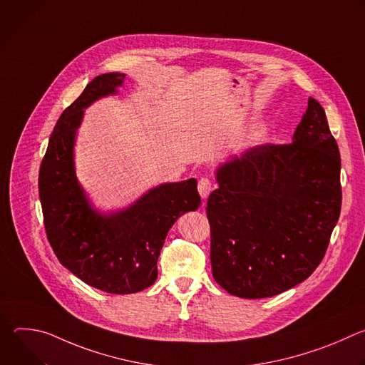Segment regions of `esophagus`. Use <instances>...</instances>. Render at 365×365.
Instances as JSON below:
<instances>
[{
    "instance_id": "34e87169",
    "label": "esophagus",
    "mask_w": 365,
    "mask_h": 365,
    "mask_svg": "<svg viewBox=\"0 0 365 365\" xmlns=\"http://www.w3.org/2000/svg\"><path fill=\"white\" fill-rule=\"evenodd\" d=\"M212 189H214V186H212V182L210 179L200 178V180L197 182V192L202 196V199H206L207 196H210Z\"/></svg>"
}]
</instances>
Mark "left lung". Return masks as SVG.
Here are the masks:
<instances>
[{
  "mask_svg": "<svg viewBox=\"0 0 365 365\" xmlns=\"http://www.w3.org/2000/svg\"><path fill=\"white\" fill-rule=\"evenodd\" d=\"M339 175L338 144L314 98L290 144L258 145L221 163L206 206L215 282L244 299L304 282L339 218Z\"/></svg>",
  "mask_w": 365,
  "mask_h": 365,
  "instance_id": "8db88e82",
  "label": "left lung"
}]
</instances>
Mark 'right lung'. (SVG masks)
I'll return each mask as SVG.
<instances>
[{"label": "right lung", "mask_w": 365, "mask_h": 365, "mask_svg": "<svg viewBox=\"0 0 365 365\" xmlns=\"http://www.w3.org/2000/svg\"><path fill=\"white\" fill-rule=\"evenodd\" d=\"M124 73L92 79L58 120L38 173L47 240L62 266L86 284L128 294L158 279V259L176 220L200 205L196 179L162 183L124 210H95L76 178L75 141L83 114L103 96L115 95Z\"/></svg>", "instance_id": "obj_1"}]
</instances>
